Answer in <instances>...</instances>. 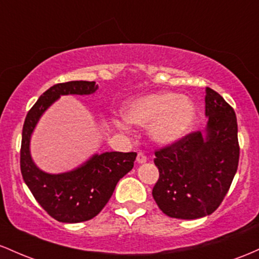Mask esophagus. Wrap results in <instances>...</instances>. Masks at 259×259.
<instances>
[{
	"mask_svg": "<svg viewBox=\"0 0 259 259\" xmlns=\"http://www.w3.org/2000/svg\"><path fill=\"white\" fill-rule=\"evenodd\" d=\"M145 161H147V156H145L143 153H138L137 162H139V164H143V162H145Z\"/></svg>",
	"mask_w": 259,
	"mask_h": 259,
	"instance_id": "34e87169",
	"label": "esophagus"
}]
</instances>
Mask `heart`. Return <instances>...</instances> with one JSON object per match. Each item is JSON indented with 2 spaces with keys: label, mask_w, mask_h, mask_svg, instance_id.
Returning a JSON list of instances; mask_svg holds the SVG:
<instances>
[{
  "label": "heart",
  "mask_w": 259,
  "mask_h": 259,
  "mask_svg": "<svg viewBox=\"0 0 259 259\" xmlns=\"http://www.w3.org/2000/svg\"><path fill=\"white\" fill-rule=\"evenodd\" d=\"M122 114L130 123L141 127L149 125V137L155 143L170 145L184 138L191 130L196 117V106L185 95L159 92L127 103Z\"/></svg>",
  "instance_id": "1"
}]
</instances>
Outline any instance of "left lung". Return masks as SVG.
<instances>
[{
  "instance_id": "1",
  "label": "left lung",
  "mask_w": 259,
  "mask_h": 259,
  "mask_svg": "<svg viewBox=\"0 0 259 259\" xmlns=\"http://www.w3.org/2000/svg\"><path fill=\"white\" fill-rule=\"evenodd\" d=\"M205 93V132H192L155 150L159 180L154 200L162 213L176 219H198L215 211L239 166L234 109L213 89Z\"/></svg>"
}]
</instances>
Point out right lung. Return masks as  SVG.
Segmentation results:
<instances>
[{
    "label": "right lung",
    "mask_w": 259,
    "mask_h": 259,
    "mask_svg": "<svg viewBox=\"0 0 259 259\" xmlns=\"http://www.w3.org/2000/svg\"><path fill=\"white\" fill-rule=\"evenodd\" d=\"M95 82L72 80L52 85L29 110L22 132L20 171L34 198L50 217L61 223H82L97 217L114 193L116 185L133 167L137 153L95 154L79 167L65 174L44 172L30 156V137L44 112L61 95H89Z\"/></svg>",
    "instance_id": "1"
}]
</instances>
